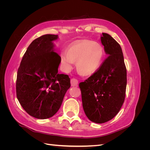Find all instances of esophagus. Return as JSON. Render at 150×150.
Segmentation results:
<instances>
[{
	"label": "esophagus",
	"instance_id": "obj_1",
	"mask_svg": "<svg viewBox=\"0 0 150 150\" xmlns=\"http://www.w3.org/2000/svg\"><path fill=\"white\" fill-rule=\"evenodd\" d=\"M71 84L72 86H78V81L75 78H71Z\"/></svg>",
	"mask_w": 150,
	"mask_h": 150
}]
</instances>
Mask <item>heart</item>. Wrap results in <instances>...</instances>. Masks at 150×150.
<instances>
[{
    "label": "heart",
    "instance_id": "obj_1",
    "mask_svg": "<svg viewBox=\"0 0 150 150\" xmlns=\"http://www.w3.org/2000/svg\"><path fill=\"white\" fill-rule=\"evenodd\" d=\"M104 57V49L100 44L92 40H84L76 42L61 54V62L65 70L71 69L74 61L83 74L93 73L100 66Z\"/></svg>",
    "mask_w": 150,
    "mask_h": 150
}]
</instances>
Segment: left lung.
I'll list each match as a JSON object with an SVG mask.
<instances>
[{"instance_id":"1","label":"left lung","mask_w":150,"mask_h":150,"mask_svg":"<svg viewBox=\"0 0 150 150\" xmlns=\"http://www.w3.org/2000/svg\"><path fill=\"white\" fill-rule=\"evenodd\" d=\"M101 40L109 56L96 72L79 84L86 116L99 124L111 120L118 113L125 101L127 84L120 45L106 33H103Z\"/></svg>"}]
</instances>
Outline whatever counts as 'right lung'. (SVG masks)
Instances as JSON below:
<instances>
[{
    "label": "right lung",
    "instance_id": "add662e5",
    "mask_svg": "<svg viewBox=\"0 0 150 150\" xmlns=\"http://www.w3.org/2000/svg\"><path fill=\"white\" fill-rule=\"evenodd\" d=\"M57 38V35L46 34L34 40L17 71L18 101L29 115L38 119L55 115L71 86L68 75L58 73L61 57L52 43Z\"/></svg>",
    "mask_w": 150,
    "mask_h": 150
}]
</instances>
